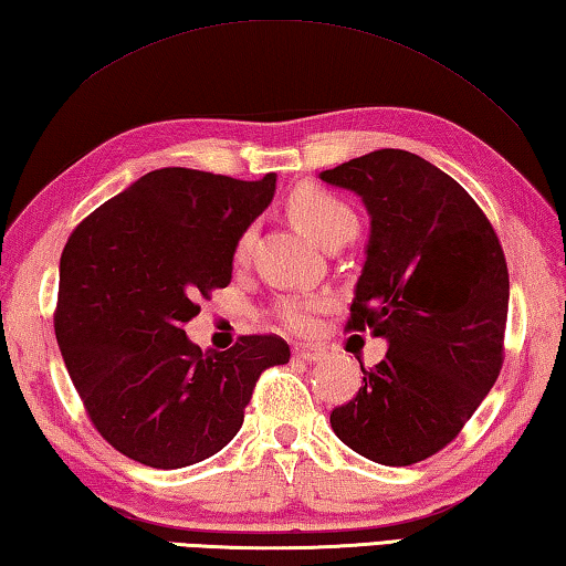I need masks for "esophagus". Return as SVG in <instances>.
<instances>
[{
	"mask_svg": "<svg viewBox=\"0 0 566 566\" xmlns=\"http://www.w3.org/2000/svg\"><path fill=\"white\" fill-rule=\"evenodd\" d=\"M293 355L298 360H305V363H318V360L325 358V350L323 348H313V345H295Z\"/></svg>",
	"mask_w": 566,
	"mask_h": 566,
	"instance_id": "1",
	"label": "esophagus"
}]
</instances>
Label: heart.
<instances>
[{"label":"heart","instance_id":"obj_1","mask_svg":"<svg viewBox=\"0 0 566 566\" xmlns=\"http://www.w3.org/2000/svg\"><path fill=\"white\" fill-rule=\"evenodd\" d=\"M291 216L305 233H311L321 245L338 251L348 245L355 235L360 233V218L355 208L331 188L318 184H303L291 196ZM253 226L235 238L233 261L245 263L248 253L253 245ZM321 311V301L313 295H291L277 303V318H281L291 331H311L315 325V313Z\"/></svg>","mask_w":566,"mask_h":566}]
</instances>
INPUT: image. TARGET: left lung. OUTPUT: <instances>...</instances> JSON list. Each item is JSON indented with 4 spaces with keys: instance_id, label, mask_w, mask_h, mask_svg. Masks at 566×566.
Wrapping results in <instances>:
<instances>
[{
    "instance_id": "left-lung-1",
    "label": "left lung",
    "mask_w": 566,
    "mask_h": 566,
    "mask_svg": "<svg viewBox=\"0 0 566 566\" xmlns=\"http://www.w3.org/2000/svg\"><path fill=\"white\" fill-rule=\"evenodd\" d=\"M363 196L368 261L345 331L390 348L350 402L331 412L363 458L405 468L458 438L504 363L510 273L478 201L418 154L380 148L321 174Z\"/></svg>"
}]
</instances>
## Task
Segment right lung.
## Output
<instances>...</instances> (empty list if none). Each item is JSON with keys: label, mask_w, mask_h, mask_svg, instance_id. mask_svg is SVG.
<instances>
[{"label": "right lung", "mask_w": 566, "mask_h": 566, "mask_svg": "<svg viewBox=\"0 0 566 566\" xmlns=\"http://www.w3.org/2000/svg\"><path fill=\"white\" fill-rule=\"evenodd\" d=\"M258 181L168 166L78 223L59 261L54 333L96 432L134 462L176 470L223 450L261 373L289 363L281 335L223 353L186 338L201 298L231 283L233 245L271 203Z\"/></svg>", "instance_id": "1"}]
</instances>
